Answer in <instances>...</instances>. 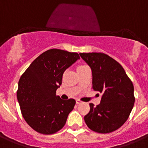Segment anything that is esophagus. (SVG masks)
Segmentation results:
<instances>
[{
  "label": "esophagus",
  "instance_id": "34e87169",
  "mask_svg": "<svg viewBox=\"0 0 148 148\" xmlns=\"http://www.w3.org/2000/svg\"><path fill=\"white\" fill-rule=\"evenodd\" d=\"M76 102H77V104H79V103H82V101H80L79 99H77V100H76Z\"/></svg>",
  "mask_w": 148,
  "mask_h": 148
}]
</instances>
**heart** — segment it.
I'll return each instance as SVG.
<instances>
[{
	"instance_id": "b5f03b06",
	"label": "heart",
	"mask_w": 148,
	"mask_h": 148,
	"mask_svg": "<svg viewBox=\"0 0 148 148\" xmlns=\"http://www.w3.org/2000/svg\"><path fill=\"white\" fill-rule=\"evenodd\" d=\"M85 66H85V65H81V66H79L78 67H77V69H80V68L85 67Z\"/></svg>"
}]
</instances>
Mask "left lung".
<instances>
[{
    "label": "left lung",
    "instance_id": "obj_1",
    "mask_svg": "<svg viewBox=\"0 0 148 148\" xmlns=\"http://www.w3.org/2000/svg\"><path fill=\"white\" fill-rule=\"evenodd\" d=\"M79 55L92 70V88L102 93L99 105L90 103V112L84 117L85 123L97 133H111L125 123L133 109V83L122 66L109 55L101 52Z\"/></svg>",
    "mask_w": 148,
    "mask_h": 148
}]
</instances>
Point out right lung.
I'll list each match as a JSON object with an SVG mask.
<instances>
[{
	"mask_svg": "<svg viewBox=\"0 0 148 148\" xmlns=\"http://www.w3.org/2000/svg\"><path fill=\"white\" fill-rule=\"evenodd\" d=\"M79 59L77 52L51 49L37 57L20 77L16 92L25 121L42 134H53L65 125L76 101L56 96L63 72Z\"/></svg>",
	"mask_w": 148,
	"mask_h": 148,
	"instance_id": "1",
	"label": "right lung"
}]
</instances>
